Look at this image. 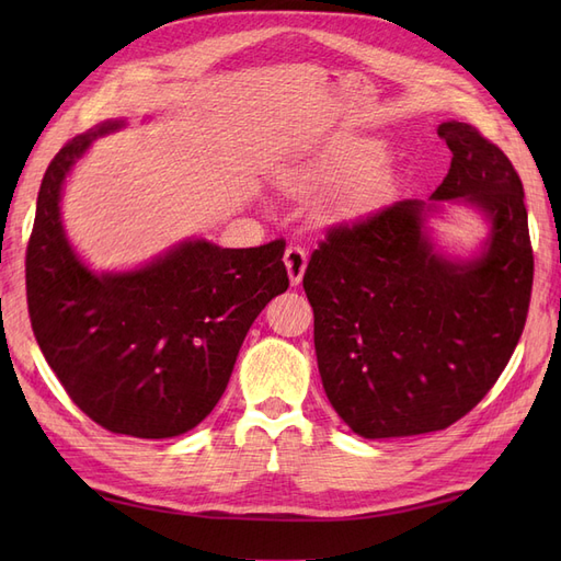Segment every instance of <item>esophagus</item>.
I'll return each mask as SVG.
<instances>
[{"label": "esophagus", "instance_id": "obj_1", "mask_svg": "<svg viewBox=\"0 0 561 561\" xmlns=\"http://www.w3.org/2000/svg\"><path fill=\"white\" fill-rule=\"evenodd\" d=\"M307 260H309V254L301 245H290L285 250V268H287V276H290L293 285L301 283L304 271H307Z\"/></svg>", "mask_w": 561, "mask_h": 561}]
</instances>
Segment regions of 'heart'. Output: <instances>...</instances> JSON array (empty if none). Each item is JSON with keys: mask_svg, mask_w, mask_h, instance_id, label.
Masks as SVG:
<instances>
[{"mask_svg": "<svg viewBox=\"0 0 561 561\" xmlns=\"http://www.w3.org/2000/svg\"><path fill=\"white\" fill-rule=\"evenodd\" d=\"M386 159L388 151L375 142L330 147L287 175L285 186L297 196H316L344 184L336 194L334 210L346 217L365 215L377 210L390 194V180L377 171Z\"/></svg>", "mask_w": 561, "mask_h": 561, "instance_id": "b5f03b06", "label": "heart"}]
</instances>
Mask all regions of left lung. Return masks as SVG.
<instances>
[{"label":"left lung","instance_id":"8db88e82","mask_svg":"<svg viewBox=\"0 0 561 561\" xmlns=\"http://www.w3.org/2000/svg\"><path fill=\"white\" fill-rule=\"evenodd\" d=\"M437 135L454 157L433 201H466L489 217L482 257L437 254L423 229L433 206L398 201L330 227L304 274L322 388L369 439L466 416L501 377L529 313L534 250L515 165L470 124H439Z\"/></svg>","mask_w":561,"mask_h":561}]
</instances>
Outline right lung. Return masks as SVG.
Segmentation results:
<instances>
[{
    "instance_id": "1",
    "label": "right lung",
    "mask_w": 561,
    "mask_h": 561,
    "mask_svg": "<svg viewBox=\"0 0 561 561\" xmlns=\"http://www.w3.org/2000/svg\"><path fill=\"white\" fill-rule=\"evenodd\" d=\"M107 122L48 163L25 254L27 311L46 363L79 410L116 435L175 437L222 398L250 325L285 293V241H186L128 274L95 276L60 225V190Z\"/></svg>"
}]
</instances>
